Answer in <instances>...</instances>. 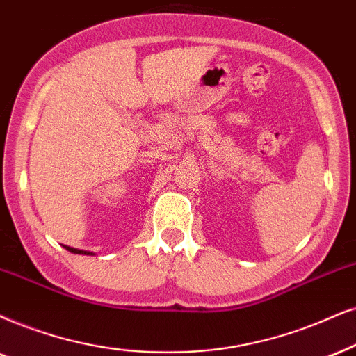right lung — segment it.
I'll return each mask as SVG.
<instances>
[{"mask_svg": "<svg viewBox=\"0 0 356 356\" xmlns=\"http://www.w3.org/2000/svg\"><path fill=\"white\" fill-rule=\"evenodd\" d=\"M64 248H65L67 251H70V253H75V254H93V253H90V251H83V250L72 248V246H65V245H64Z\"/></svg>", "mask_w": 356, "mask_h": 356, "instance_id": "right-lung-1", "label": "right lung"}]
</instances>
